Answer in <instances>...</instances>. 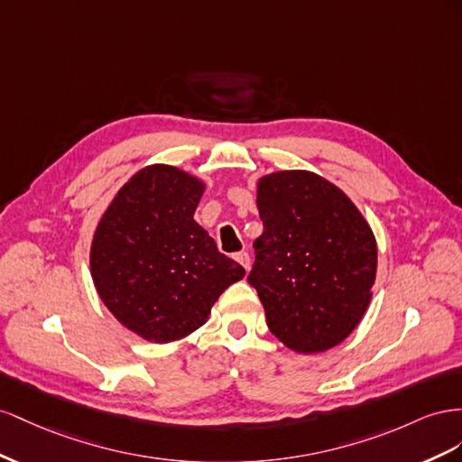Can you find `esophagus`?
<instances>
[{
	"instance_id": "34e87169",
	"label": "esophagus",
	"mask_w": 462,
	"mask_h": 462,
	"mask_svg": "<svg viewBox=\"0 0 462 462\" xmlns=\"http://www.w3.org/2000/svg\"><path fill=\"white\" fill-rule=\"evenodd\" d=\"M234 259L238 261L244 269H249V263H252V259H249V254H247V252H240V254H236V255H234Z\"/></svg>"
}]
</instances>
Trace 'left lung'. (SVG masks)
Returning <instances> with one entry per match:
<instances>
[{"instance_id": "1", "label": "left lung", "mask_w": 462, "mask_h": 462, "mask_svg": "<svg viewBox=\"0 0 462 462\" xmlns=\"http://www.w3.org/2000/svg\"><path fill=\"white\" fill-rule=\"evenodd\" d=\"M257 208L263 234L247 282L271 333L304 354L337 346L370 306L377 269L372 228L345 193L306 170L261 178Z\"/></svg>"}]
</instances>
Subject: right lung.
<instances>
[{
    "label": "right lung",
    "instance_id": "1",
    "mask_svg": "<svg viewBox=\"0 0 462 462\" xmlns=\"http://www.w3.org/2000/svg\"><path fill=\"white\" fill-rule=\"evenodd\" d=\"M203 189L174 166L143 168L117 191L92 240L98 296L129 331L161 345L199 328L245 274L193 220Z\"/></svg>",
    "mask_w": 462,
    "mask_h": 462
}]
</instances>
